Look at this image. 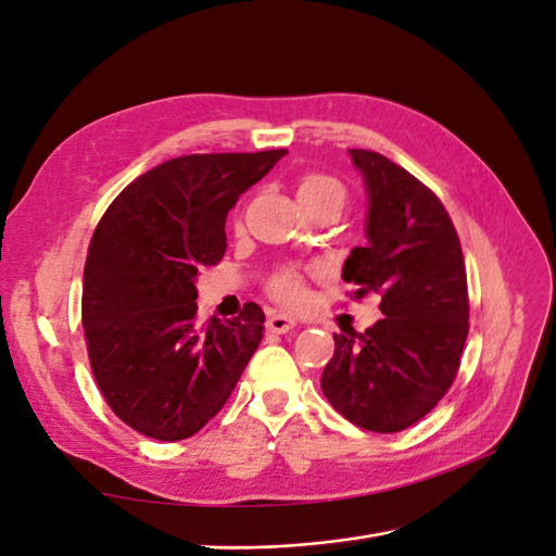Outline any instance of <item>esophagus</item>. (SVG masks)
<instances>
[{
  "label": "esophagus",
  "mask_w": 556,
  "mask_h": 556,
  "mask_svg": "<svg viewBox=\"0 0 556 556\" xmlns=\"http://www.w3.org/2000/svg\"><path fill=\"white\" fill-rule=\"evenodd\" d=\"M294 317L285 315V313H268L266 317V331L271 333H288L294 327Z\"/></svg>",
  "instance_id": "34e87169"
}]
</instances>
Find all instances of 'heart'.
<instances>
[{
    "instance_id": "1",
    "label": "heart",
    "mask_w": 556,
    "mask_h": 556,
    "mask_svg": "<svg viewBox=\"0 0 556 556\" xmlns=\"http://www.w3.org/2000/svg\"><path fill=\"white\" fill-rule=\"evenodd\" d=\"M301 206H315L323 204V201H341L345 199V190L343 185L331 178V176H323V174H306L304 178L299 180L296 188ZM268 290L271 294L282 301L288 306H301L306 301V288H304V276L299 271H292V268H285V271L276 274L268 282Z\"/></svg>"
}]
</instances>
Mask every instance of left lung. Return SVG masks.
I'll list each match as a JSON object with an SVG mask.
<instances>
[{"instance_id": "obj_1", "label": "left lung", "mask_w": 556, "mask_h": 556, "mask_svg": "<svg viewBox=\"0 0 556 556\" xmlns=\"http://www.w3.org/2000/svg\"><path fill=\"white\" fill-rule=\"evenodd\" d=\"M368 211L366 245L343 280L376 292L382 319L333 333L323 392L352 425L394 433L419 422L457 376L468 336L466 266L457 231L429 188L374 150H350Z\"/></svg>"}]
</instances>
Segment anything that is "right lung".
I'll use <instances>...</instances> for the list:
<instances>
[{
	"mask_svg": "<svg viewBox=\"0 0 556 556\" xmlns=\"http://www.w3.org/2000/svg\"><path fill=\"white\" fill-rule=\"evenodd\" d=\"M288 150L185 155L139 176L99 220L83 271V329L111 410L182 441L220 413L262 341L264 313L197 323V278L223 260L239 197Z\"/></svg>",
	"mask_w": 556,
	"mask_h": 556,
	"instance_id": "obj_1",
	"label": "right lung"
}]
</instances>
